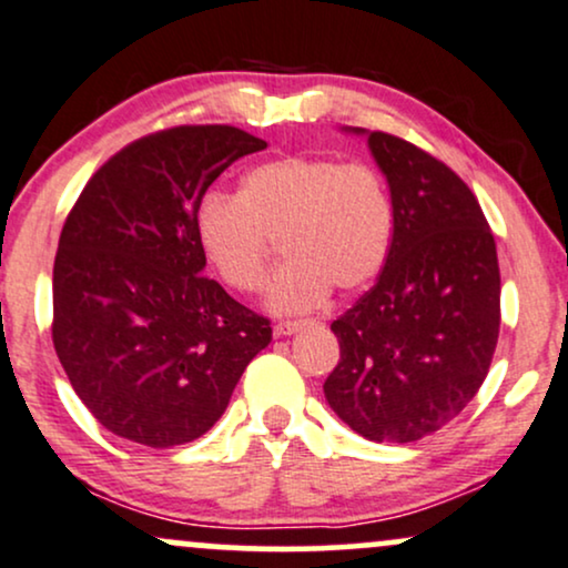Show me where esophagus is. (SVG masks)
<instances>
[{
    "label": "esophagus",
    "instance_id": "obj_1",
    "mask_svg": "<svg viewBox=\"0 0 568 568\" xmlns=\"http://www.w3.org/2000/svg\"><path fill=\"white\" fill-rule=\"evenodd\" d=\"M306 320H283V323L275 325V336L283 338V336H291V333H296L298 327H304Z\"/></svg>",
    "mask_w": 568,
    "mask_h": 568
}]
</instances>
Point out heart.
I'll use <instances>...</instances> for the list:
<instances>
[{"label":"heart","instance_id":"1","mask_svg":"<svg viewBox=\"0 0 568 568\" xmlns=\"http://www.w3.org/2000/svg\"><path fill=\"white\" fill-rule=\"evenodd\" d=\"M193 227L216 275L237 293L262 285L272 241L285 262L266 285V306L296 314L320 306L331 285L349 293L378 275L392 245V201L365 163L285 155L248 169L237 195L209 190Z\"/></svg>","mask_w":568,"mask_h":568}]
</instances>
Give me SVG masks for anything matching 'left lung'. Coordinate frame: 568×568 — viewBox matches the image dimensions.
Wrapping results in <instances>:
<instances>
[{
	"mask_svg": "<svg viewBox=\"0 0 568 568\" xmlns=\"http://www.w3.org/2000/svg\"><path fill=\"white\" fill-rule=\"evenodd\" d=\"M392 193L378 283L333 320L341 359L325 399L352 432L407 444L439 432L487 378L500 333V266L466 182L426 150L365 132Z\"/></svg>",
	"mask_w": 568,
	"mask_h": 568,
	"instance_id": "1",
	"label": "left lung"
}]
</instances>
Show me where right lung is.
Here are the masks:
<instances>
[{"label":"right lung","instance_id":"obj_1","mask_svg":"<svg viewBox=\"0 0 568 568\" xmlns=\"http://www.w3.org/2000/svg\"><path fill=\"white\" fill-rule=\"evenodd\" d=\"M266 142L235 126H174L108 159L68 214L52 270V344L100 426L145 447L209 432L270 320L203 275L201 195Z\"/></svg>","mask_w":568,"mask_h":568}]
</instances>
